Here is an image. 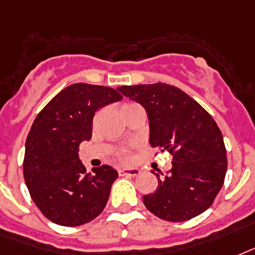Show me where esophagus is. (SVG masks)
Instances as JSON below:
<instances>
[{
    "mask_svg": "<svg viewBox=\"0 0 255 255\" xmlns=\"http://www.w3.org/2000/svg\"><path fill=\"white\" fill-rule=\"evenodd\" d=\"M139 173H141V170L137 167H126V169L120 170V175H126V177H137V175H139Z\"/></svg>",
    "mask_w": 255,
    "mask_h": 255,
    "instance_id": "obj_1",
    "label": "esophagus"
}]
</instances>
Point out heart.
<instances>
[{"mask_svg":"<svg viewBox=\"0 0 255 255\" xmlns=\"http://www.w3.org/2000/svg\"><path fill=\"white\" fill-rule=\"evenodd\" d=\"M118 158L121 159V161H129L130 159L129 150H126V149L120 150V151H118Z\"/></svg>","mask_w":255,"mask_h":255,"instance_id":"b5f03b06","label":"heart"}]
</instances>
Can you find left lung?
<instances>
[{
    "mask_svg": "<svg viewBox=\"0 0 255 255\" xmlns=\"http://www.w3.org/2000/svg\"><path fill=\"white\" fill-rule=\"evenodd\" d=\"M118 90L145 108L150 145L173 154L171 170L163 178L157 174V190L142 198L147 210L170 222L208 210L228 169L224 137L212 116L181 89L162 82Z\"/></svg>",
    "mask_w": 255,
    "mask_h": 255,
    "instance_id": "obj_1",
    "label": "left lung"
}]
</instances>
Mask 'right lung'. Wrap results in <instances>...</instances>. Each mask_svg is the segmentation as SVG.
<instances>
[{
	"label": "right lung",
	"mask_w": 255,
	"mask_h": 255,
	"mask_svg": "<svg viewBox=\"0 0 255 255\" xmlns=\"http://www.w3.org/2000/svg\"><path fill=\"white\" fill-rule=\"evenodd\" d=\"M121 100L112 88L73 84L34 120L25 145L23 177L31 199L47 220L80 226L105 209L117 170L102 165L94 167L93 174L86 173L78 149L92 138L97 110Z\"/></svg>",
	"instance_id": "1"
}]
</instances>
